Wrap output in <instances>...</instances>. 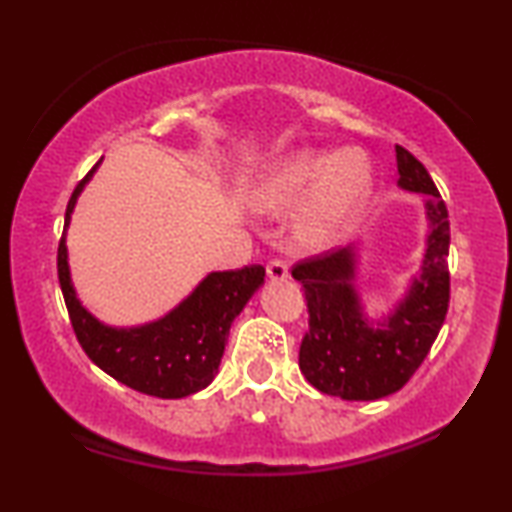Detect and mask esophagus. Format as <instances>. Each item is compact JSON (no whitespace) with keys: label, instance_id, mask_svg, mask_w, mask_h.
<instances>
[{"label":"esophagus","instance_id":"esophagus-1","mask_svg":"<svg viewBox=\"0 0 512 512\" xmlns=\"http://www.w3.org/2000/svg\"><path fill=\"white\" fill-rule=\"evenodd\" d=\"M265 272H268L272 282H284V279H289V268H286L284 261H270Z\"/></svg>","mask_w":512,"mask_h":512}]
</instances>
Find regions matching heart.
<instances>
[{"instance_id": "1", "label": "heart", "mask_w": 512, "mask_h": 512, "mask_svg": "<svg viewBox=\"0 0 512 512\" xmlns=\"http://www.w3.org/2000/svg\"><path fill=\"white\" fill-rule=\"evenodd\" d=\"M370 195L373 167L363 151H296L261 174L249 200L265 214H286L300 205L293 240L303 249L324 251L352 233Z\"/></svg>"}]
</instances>
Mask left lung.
Masks as SVG:
<instances>
[{"label": "left lung", "mask_w": 512, "mask_h": 512, "mask_svg": "<svg viewBox=\"0 0 512 512\" xmlns=\"http://www.w3.org/2000/svg\"><path fill=\"white\" fill-rule=\"evenodd\" d=\"M398 188L426 195V242L419 270L403 296L380 317H368L359 286L361 244L307 258L293 268L305 289L310 331L298 363L321 394L345 401H377L396 394L415 375L443 328L450 303V221L426 167L396 146Z\"/></svg>", "instance_id": "8db88e82"}]
</instances>
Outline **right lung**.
Returning <instances> with one entry per match:
<instances>
[{"instance_id": "obj_1", "label": "right lung", "mask_w": 512, "mask_h": 512, "mask_svg": "<svg viewBox=\"0 0 512 512\" xmlns=\"http://www.w3.org/2000/svg\"><path fill=\"white\" fill-rule=\"evenodd\" d=\"M102 163V160H100ZM74 188L58 247V277L65 305L88 359L125 387L158 398H184L205 389L219 373L230 326L265 282L263 265L209 272L202 282L160 319L139 326H109L81 303L67 254V228L76 200L93 174Z\"/></svg>"}]
</instances>
